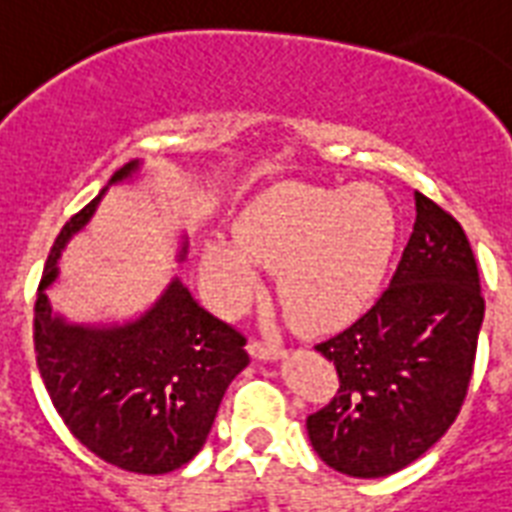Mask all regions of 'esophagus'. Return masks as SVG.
<instances>
[{
	"instance_id": "1",
	"label": "esophagus",
	"mask_w": 512,
	"mask_h": 512,
	"mask_svg": "<svg viewBox=\"0 0 512 512\" xmlns=\"http://www.w3.org/2000/svg\"><path fill=\"white\" fill-rule=\"evenodd\" d=\"M249 352H252V357H257V360H276V357L284 355V350H281L276 342H265V339H252V342H249Z\"/></svg>"
}]
</instances>
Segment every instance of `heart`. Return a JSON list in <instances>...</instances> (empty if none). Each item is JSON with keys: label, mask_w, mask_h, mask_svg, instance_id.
Wrapping results in <instances>:
<instances>
[{"label": "heart", "mask_w": 512, "mask_h": 512, "mask_svg": "<svg viewBox=\"0 0 512 512\" xmlns=\"http://www.w3.org/2000/svg\"><path fill=\"white\" fill-rule=\"evenodd\" d=\"M236 236L207 242L202 265L226 305L255 292L260 265L278 268V299L310 331L350 323L376 294L397 218L384 191L286 184L239 215Z\"/></svg>", "instance_id": "heart-1"}]
</instances>
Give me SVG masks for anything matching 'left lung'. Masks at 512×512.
Instances as JSON below:
<instances>
[{"label":"left lung","mask_w":512,"mask_h":512,"mask_svg":"<svg viewBox=\"0 0 512 512\" xmlns=\"http://www.w3.org/2000/svg\"><path fill=\"white\" fill-rule=\"evenodd\" d=\"M481 321L463 226L415 191V226L392 284L352 326L315 344L339 378L331 402L307 415L318 458L355 479H381L431 450L463 407Z\"/></svg>","instance_id":"1"}]
</instances>
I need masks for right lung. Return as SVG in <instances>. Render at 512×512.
<instances>
[{"label": "right lung", "instance_id": "add662e5", "mask_svg": "<svg viewBox=\"0 0 512 512\" xmlns=\"http://www.w3.org/2000/svg\"><path fill=\"white\" fill-rule=\"evenodd\" d=\"M134 170L128 162L112 184ZM99 197L62 226L47 257L33 305L36 365L54 410L86 450L123 471L170 473L202 450L228 384L249 363L247 336L207 313L181 281L128 326L52 318L44 289L57 278L60 249L89 223Z\"/></svg>", "mask_w": 512, "mask_h": 512}]
</instances>
